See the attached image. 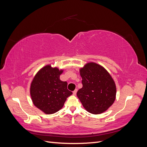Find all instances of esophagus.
Returning a JSON list of instances; mask_svg holds the SVG:
<instances>
[{"instance_id":"esophagus-1","label":"esophagus","mask_w":147,"mask_h":147,"mask_svg":"<svg viewBox=\"0 0 147 147\" xmlns=\"http://www.w3.org/2000/svg\"><path fill=\"white\" fill-rule=\"evenodd\" d=\"M77 89H75V90L73 91V94L74 95H75L77 94Z\"/></svg>"}]
</instances>
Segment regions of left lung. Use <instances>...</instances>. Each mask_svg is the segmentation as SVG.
I'll return each mask as SVG.
<instances>
[{"mask_svg": "<svg viewBox=\"0 0 147 147\" xmlns=\"http://www.w3.org/2000/svg\"><path fill=\"white\" fill-rule=\"evenodd\" d=\"M83 87L77 95L84 108L92 114L104 112L113 104L116 97V86L103 67L88 63L80 70Z\"/></svg>", "mask_w": 147, "mask_h": 147, "instance_id": "obj_1", "label": "left lung"}]
</instances>
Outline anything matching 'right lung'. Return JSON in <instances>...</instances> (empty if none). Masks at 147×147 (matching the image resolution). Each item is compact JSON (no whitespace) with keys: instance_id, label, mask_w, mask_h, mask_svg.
<instances>
[{"instance_id":"add662e5","label":"right lung","mask_w":147,"mask_h":147,"mask_svg":"<svg viewBox=\"0 0 147 147\" xmlns=\"http://www.w3.org/2000/svg\"><path fill=\"white\" fill-rule=\"evenodd\" d=\"M63 72L47 65L38 71L31 83L30 92L33 103L46 114L59 111L67 97L72 94L67 90V83L59 78Z\"/></svg>"}]
</instances>
